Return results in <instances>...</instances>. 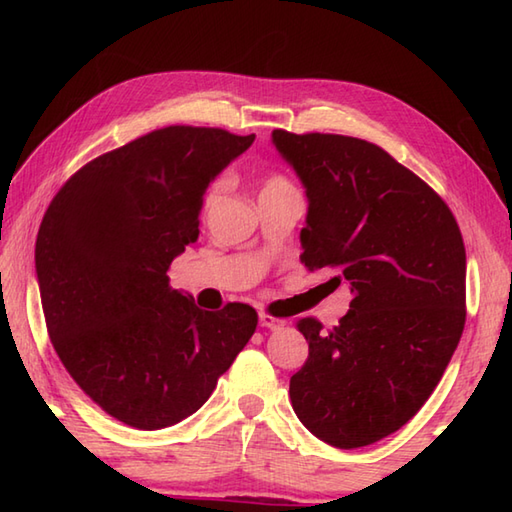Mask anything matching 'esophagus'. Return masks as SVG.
Returning <instances> with one entry per match:
<instances>
[{"label":"esophagus","mask_w":512,"mask_h":512,"mask_svg":"<svg viewBox=\"0 0 512 512\" xmlns=\"http://www.w3.org/2000/svg\"><path fill=\"white\" fill-rule=\"evenodd\" d=\"M284 323H286L284 319H277V317H273V314H266V312L259 314V325H262V328L277 330V328H281V325H284Z\"/></svg>","instance_id":"obj_1"}]
</instances>
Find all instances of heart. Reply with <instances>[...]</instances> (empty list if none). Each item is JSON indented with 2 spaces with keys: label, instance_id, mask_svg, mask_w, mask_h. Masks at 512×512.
Masks as SVG:
<instances>
[{
  "label": "heart",
  "instance_id": "heart-1",
  "mask_svg": "<svg viewBox=\"0 0 512 512\" xmlns=\"http://www.w3.org/2000/svg\"><path fill=\"white\" fill-rule=\"evenodd\" d=\"M290 189H295V187H292V182L286 176H281V173H270V176L264 178V184H262V193L290 191ZM217 191H220V184H215V187L209 193H206V200H204V209L206 211H209L211 206H213V202L217 198Z\"/></svg>",
  "mask_w": 512,
  "mask_h": 512
}]
</instances>
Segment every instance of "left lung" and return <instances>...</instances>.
Wrapping results in <instances>:
<instances>
[{"mask_svg": "<svg viewBox=\"0 0 512 512\" xmlns=\"http://www.w3.org/2000/svg\"><path fill=\"white\" fill-rule=\"evenodd\" d=\"M273 143L308 195L301 264L347 281L350 312L299 319L308 361L290 400L314 436L358 449L407 424L433 394L466 321V250L440 195L385 149L339 134Z\"/></svg>", "mask_w": 512, "mask_h": 512, "instance_id": "8db88e82", "label": "left lung"}]
</instances>
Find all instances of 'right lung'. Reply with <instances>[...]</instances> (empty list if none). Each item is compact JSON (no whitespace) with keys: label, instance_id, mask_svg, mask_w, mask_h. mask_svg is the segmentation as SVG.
<instances>
[{"label":"right lung","instance_id":"1","mask_svg":"<svg viewBox=\"0 0 512 512\" xmlns=\"http://www.w3.org/2000/svg\"><path fill=\"white\" fill-rule=\"evenodd\" d=\"M255 134L169 125L90 160L43 215L35 266L54 352L85 394L129 427L198 411L257 328L246 303L209 312L169 286L198 242L211 180Z\"/></svg>","mask_w":512,"mask_h":512}]
</instances>
